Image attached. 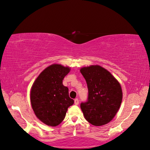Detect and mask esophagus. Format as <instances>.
<instances>
[{"instance_id":"esophagus-1","label":"esophagus","mask_w":150,"mask_h":150,"mask_svg":"<svg viewBox=\"0 0 150 150\" xmlns=\"http://www.w3.org/2000/svg\"><path fill=\"white\" fill-rule=\"evenodd\" d=\"M74 103H75V105H79V102L78 98H75V100H74Z\"/></svg>"}]
</instances>
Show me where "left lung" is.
Here are the masks:
<instances>
[{"label":"left lung","instance_id":"1","mask_svg":"<svg viewBox=\"0 0 150 150\" xmlns=\"http://www.w3.org/2000/svg\"><path fill=\"white\" fill-rule=\"evenodd\" d=\"M81 74L87 84V101L81 103L83 115L94 126H103L112 120L120 108L122 91L118 81L99 65L82 67Z\"/></svg>","mask_w":150,"mask_h":150}]
</instances>
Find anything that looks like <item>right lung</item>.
I'll use <instances>...</instances> for the list:
<instances>
[{"instance_id": "add662e5", "label": "right lung", "mask_w": 150, "mask_h": 150, "mask_svg": "<svg viewBox=\"0 0 150 150\" xmlns=\"http://www.w3.org/2000/svg\"><path fill=\"white\" fill-rule=\"evenodd\" d=\"M70 68L53 64L43 71L33 84L30 102L35 116L47 126H56L64 120L67 108L74 103L69 89L63 85Z\"/></svg>"}]
</instances>
